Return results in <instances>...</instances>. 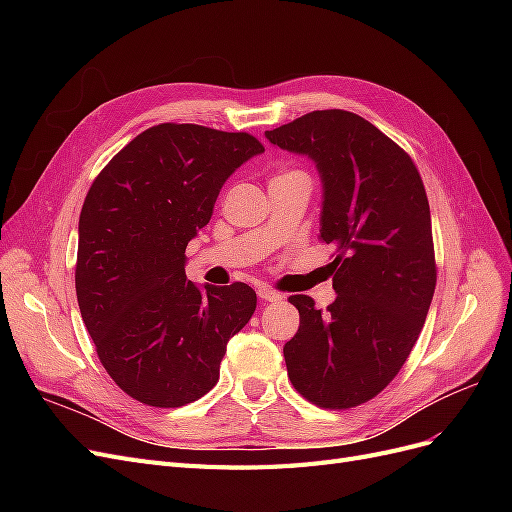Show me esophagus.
I'll return each instance as SVG.
<instances>
[{"label": "esophagus", "instance_id": "34e87169", "mask_svg": "<svg viewBox=\"0 0 512 512\" xmlns=\"http://www.w3.org/2000/svg\"><path fill=\"white\" fill-rule=\"evenodd\" d=\"M258 297H260L262 301H269V303H277V301L284 299L280 292H275V290H271V288H260V290H258Z\"/></svg>", "mask_w": 512, "mask_h": 512}]
</instances>
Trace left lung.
Listing matches in <instances>:
<instances>
[{"label":"left lung","mask_w":512,"mask_h":512,"mask_svg":"<svg viewBox=\"0 0 512 512\" xmlns=\"http://www.w3.org/2000/svg\"><path fill=\"white\" fill-rule=\"evenodd\" d=\"M312 158L322 179L320 239L335 247L337 299H288L299 331L284 346L288 378L312 404L348 410L404 367L436 290L431 215L408 153L367 119L329 108L265 132Z\"/></svg>","instance_id":"1"}]
</instances>
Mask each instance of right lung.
I'll use <instances>...</instances> for the list:
<instances>
[{"mask_svg": "<svg viewBox=\"0 0 512 512\" xmlns=\"http://www.w3.org/2000/svg\"><path fill=\"white\" fill-rule=\"evenodd\" d=\"M262 151L247 132L160 123L91 183L76 299L108 376L141 404L179 408L209 393L228 339L254 314L256 292L243 282L194 286L185 247L209 224L224 181Z\"/></svg>", "mask_w": 512, "mask_h": 512, "instance_id": "add662e5", "label": "right lung"}]
</instances>
